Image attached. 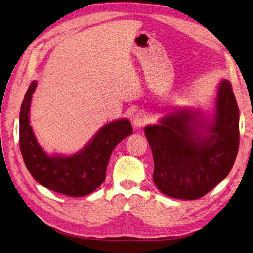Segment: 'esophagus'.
I'll return each instance as SVG.
<instances>
[{"label": "esophagus", "instance_id": "esophagus-1", "mask_svg": "<svg viewBox=\"0 0 253 253\" xmlns=\"http://www.w3.org/2000/svg\"><path fill=\"white\" fill-rule=\"evenodd\" d=\"M148 121H149V118L147 116V114L143 112L136 113L133 117V125L135 127H140L147 124Z\"/></svg>", "mask_w": 253, "mask_h": 253}]
</instances>
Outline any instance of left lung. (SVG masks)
Instances as JSON below:
<instances>
[{
    "mask_svg": "<svg viewBox=\"0 0 253 253\" xmlns=\"http://www.w3.org/2000/svg\"><path fill=\"white\" fill-rule=\"evenodd\" d=\"M200 115L183 109L144 127L154 159L153 180L170 197H203L227 177L235 162L240 114L230 82L219 83L212 120H198Z\"/></svg>",
    "mask_w": 253,
    "mask_h": 253,
    "instance_id": "8db88e82",
    "label": "left lung"
}]
</instances>
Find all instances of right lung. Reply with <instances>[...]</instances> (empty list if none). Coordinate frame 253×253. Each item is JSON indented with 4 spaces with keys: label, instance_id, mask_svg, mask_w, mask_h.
<instances>
[{
    "label": "right lung",
    "instance_id": "add662e5",
    "mask_svg": "<svg viewBox=\"0 0 253 253\" xmlns=\"http://www.w3.org/2000/svg\"><path fill=\"white\" fill-rule=\"evenodd\" d=\"M36 86V81L30 83L20 112V149L27 170L40 185L55 192L74 197L87 195L104 181L113 150L133 133L131 122L119 119L105 125L85 148L72 156H49L38 143L29 125Z\"/></svg>",
    "mask_w": 253,
    "mask_h": 253
}]
</instances>
